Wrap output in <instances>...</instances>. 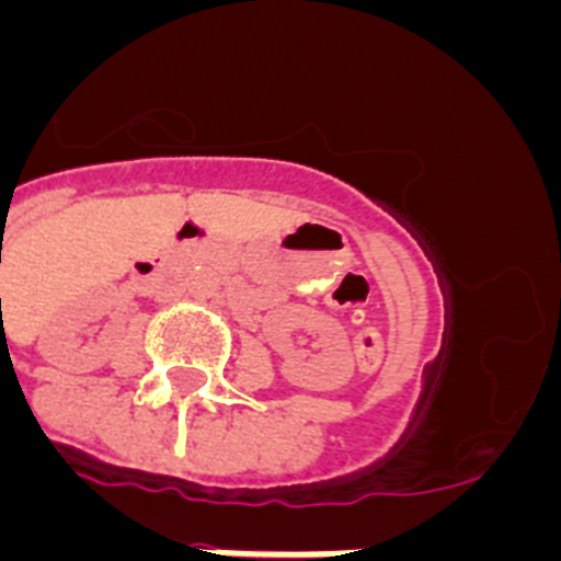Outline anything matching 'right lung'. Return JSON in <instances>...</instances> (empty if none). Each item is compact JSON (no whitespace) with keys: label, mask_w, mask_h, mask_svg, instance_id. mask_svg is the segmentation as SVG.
<instances>
[{"label":"right lung","mask_w":561,"mask_h":561,"mask_svg":"<svg viewBox=\"0 0 561 561\" xmlns=\"http://www.w3.org/2000/svg\"><path fill=\"white\" fill-rule=\"evenodd\" d=\"M0 304H2V300H0Z\"/></svg>","instance_id":"right-lung-1"}]
</instances>
